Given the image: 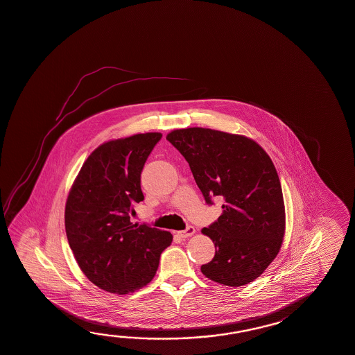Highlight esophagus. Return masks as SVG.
Wrapping results in <instances>:
<instances>
[{
  "mask_svg": "<svg viewBox=\"0 0 355 355\" xmlns=\"http://www.w3.org/2000/svg\"><path fill=\"white\" fill-rule=\"evenodd\" d=\"M194 234H196V229L193 226H189L187 230L178 231V235L180 238H189V236L194 235Z\"/></svg>",
  "mask_w": 355,
  "mask_h": 355,
  "instance_id": "1",
  "label": "esophagus"
}]
</instances>
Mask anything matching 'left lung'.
Returning a JSON list of instances; mask_svg holds the SVG:
<instances>
[{"mask_svg": "<svg viewBox=\"0 0 355 355\" xmlns=\"http://www.w3.org/2000/svg\"><path fill=\"white\" fill-rule=\"evenodd\" d=\"M166 139L188 161L207 203L223 199V214L202 234L216 253L200 271L236 288L256 280L280 252L285 205L272 159L257 141L206 128L175 129Z\"/></svg>", "mask_w": 355, "mask_h": 355, "instance_id": "left-lung-1", "label": "left lung"}]
</instances>
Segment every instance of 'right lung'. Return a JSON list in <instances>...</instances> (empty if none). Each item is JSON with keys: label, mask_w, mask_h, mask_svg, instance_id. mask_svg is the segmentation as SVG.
Instances as JSON below:
<instances>
[{"label": "right lung", "mask_w": 355, "mask_h": 355, "mask_svg": "<svg viewBox=\"0 0 355 355\" xmlns=\"http://www.w3.org/2000/svg\"><path fill=\"white\" fill-rule=\"evenodd\" d=\"M161 137L144 132L105 141L85 159L67 196L65 230L75 261L88 280L117 295L150 282L173 241L168 231L130 221L144 199L143 166Z\"/></svg>", "instance_id": "1"}]
</instances>
